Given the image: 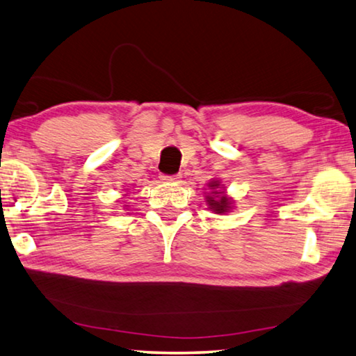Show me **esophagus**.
Returning a JSON list of instances; mask_svg holds the SVG:
<instances>
[{
	"instance_id": "1",
	"label": "esophagus",
	"mask_w": 356,
	"mask_h": 356,
	"mask_svg": "<svg viewBox=\"0 0 356 356\" xmlns=\"http://www.w3.org/2000/svg\"><path fill=\"white\" fill-rule=\"evenodd\" d=\"M165 182H180V174H172V176H161Z\"/></svg>"
}]
</instances>
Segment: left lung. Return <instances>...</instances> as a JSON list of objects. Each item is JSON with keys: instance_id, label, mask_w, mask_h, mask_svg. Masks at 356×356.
Here are the masks:
<instances>
[{"instance_id": "left-lung-1", "label": "left lung", "mask_w": 356, "mask_h": 356, "mask_svg": "<svg viewBox=\"0 0 356 356\" xmlns=\"http://www.w3.org/2000/svg\"><path fill=\"white\" fill-rule=\"evenodd\" d=\"M209 186H212L213 191L212 195L207 196V204H209V209H212L215 213H226L231 210V200H229L227 196H225V191H221L220 188V182L218 180H213V182H210Z\"/></svg>"}]
</instances>
